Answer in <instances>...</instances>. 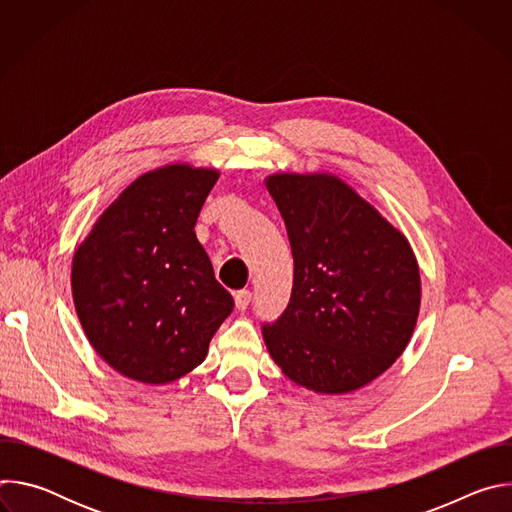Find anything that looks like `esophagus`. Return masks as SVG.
Wrapping results in <instances>:
<instances>
[{
    "label": "esophagus",
    "mask_w": 512,
    "mask_h": 512,
    "mask_svg": "<svg viewBox=\"0 0 512 512\" xmlns=\"http://www.w3.org/2000/svg\"><path fill=\"white\" fill-rule=\"evenodd\" d=\"M251 291L249 289H241V291H237L235 294V306H237V310H247L249 308V304H251Z\"/></svg>",
    "instance_id": "obj_1"
}]
</instances>
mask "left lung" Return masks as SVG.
Wrapping results in <instances>:
<instances>
[{
  "mask_svg": "<svg viewBox=\"0 0 512 512\" xmlns=\"http://www.w3.org/2000/svg\"><path fill=\"white\" fill-rule=\"evenodd\" d=\"M294 255L285 312L263 326L283 375L324 395L352 393L407 348L421 279L407 237L328 172L265 178Z\"/></svg>",
  "mask_w": 512,
  "mask_h": 512,
  "instance_id": "obj_1",
  "label": "left lung"
}]
</instances>
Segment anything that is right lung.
Wrapping results in <instances>:
<instances>
[{"mask_svg":"<svg viewBox=\"0 0 512 512\" xmlns=\"http://www.w3.org/2000/svg\"><path fill=\"white\" fill-rule=\"evenodd\" d=\"M218 176L190 164L141 174L72 257L81 326L97 354L131 381L166 385L194 371L233 312L194 233Z\"/></svg>","mask_w":512,"mask_h":512,"instance_id":"add662e5","label":"right lung"}]
</instances>
